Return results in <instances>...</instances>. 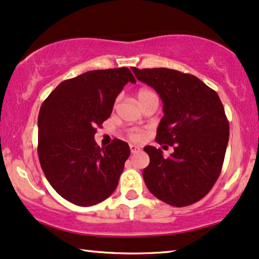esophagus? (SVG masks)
<instances>
[{"label": "esophagus", "mask_w": 259, "mask_h": 259, "mask_svg": "<svg viewBox=\"0 0 259 259\" xmlns=\"http://www.w3.org/2000/svg\"><path fill=\"white\" fill-rule=\"evenodd\" d=\"M130 149H131V152H132V153H136V152H138L140 148H139L138 146H136V145H130Z\"/></svg>", "instance_id": "1"}]
</instances>
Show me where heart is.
I'll return each mask as SVG.
<instances>
[{
	"label": "heart",
	"mask_w": 259,
	"mask_h": 259,
	"mask_svg": "<svg viewBox=\"0 0 259 259\" xmlns=\"http://www.w3.org/2000/svg\"><path fill=\"white\" fill-rule=\"evenodd\" d=\"M152 97H156V95L148 89H140L138 91V100H139V103H140V105L144 102H146L147 99L152 98ZM117 102H118V99H117ZM128 137L131 140H133V141H141L142 139H144V132L140 130H131L128 132Z\"/></svg>",
	"instance_id": "1"
}]
</instances>
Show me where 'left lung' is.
<instances>
[{
    "instance_id": "8db88e82",
    "label": "left lung",
    "mask_w": 259,
    "mask_h": 259,
    "mask_svg": "<svg viewBox=\"0 0 259 259\" xmlns=\"http://www.w3.org/2000/svg\"><path fill=\"white\" fill-rule=\"evenodd\" d=\"M132 71L162 99L164 114L155 141L174 148L168 157L160 148H144L149 155V164L142 171L146 186L167 204H193L210 192L222 169L229 141L223 104L213 90L193 74L166 67H132Z\"/></svg>"
}]
</instances>
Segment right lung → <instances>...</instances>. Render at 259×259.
<instances>
[{
  "instance_id": "right-lung-1",
  "label": "right lung",
  "mask_w": 259,
  "mask_h": 259,
  "mask_svg": "<svg viewBox=\"0 0 259 259\" xmlns=\"http://www.w3.org/2000/svg\"><path fill=\"white\" fill-rule=\"evenodd\" d=\"M128 81L136 79L127 67L89 71L62 81L40 106V167L52 188L71 203L90 207L117 188L130 146L114 139L100 148L95 134Z\"/></svg>"
}]
</instances>
